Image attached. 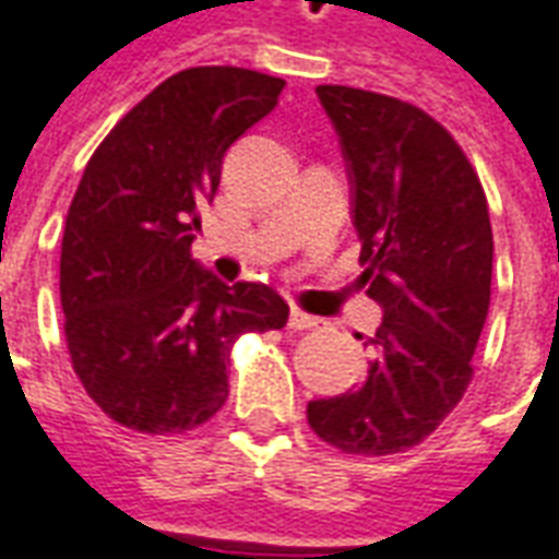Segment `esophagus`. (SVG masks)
<instances>
[{"label":"esophagus","mask_w":559,"mask_h":559,"mask_svg":"<svg viewBox=\"0 0 559 559\" xmlns=\"http://www.w3.org/2000/svg\"><path fill=\"white\" fill-rule=\"evenodd\" d=\"M320 320L311 314H305V311H299V308H293L290 311V329H296V332H302V329H314Z\"/></svg>","instance_id":"34e87169"}]
</instances>
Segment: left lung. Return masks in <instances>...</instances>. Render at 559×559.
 <instances>
[{
    "mask_svg": "<svg viewBox=\"0 0 559 559\" xmlns=\"http://www.w3.org/2000/svg\"><path fill=\"white\" fill-rule=\"evenodd\" d=\"M353 188L362 284L383 308L362 386L308 404L350 455L419 445L455 411L491 305L493 236L473 164L437 119L399 98L317 86ZM362 338V335H359Z\"/></svg>",
    "mask_w": 559,
    "mask_h": 559,
    "instance_id": "obj_1",
    "label": "left lung"
}]
</instances>
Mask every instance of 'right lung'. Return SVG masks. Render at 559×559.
<instances>
[{"label":"right lung","instance_id":"obj_1","mask_svg":"<svg viewBox=\"0 0 559 559\" xmlns=\"http://www.w3.org/2000/svg\"><path fill=\"white\" fill-rule=\"evenodd\" d=\"M284 80L185 68L131 107L83 170L62 233L59 293L74 374L107 416L182 433L227 401L230 350L281 329L266 284H224L191 260L227 148L278 104Z\"/></svg>","mask_w":559,"mask_h":559}]
</instances>
